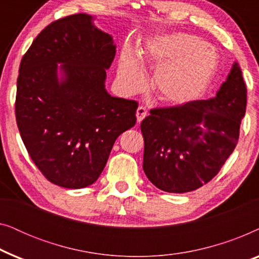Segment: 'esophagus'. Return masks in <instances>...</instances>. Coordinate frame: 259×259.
<instances>
[{"instance_id":"1","label":"esophagus","mask_w":259,"mask_h":259,"mask_svg":"<svg viewBox=\"0 0 259 259\" xmlns=\"http://www.w3.org/2000/svg\"><path fill=\"white\" fill-rule=\"evenodd\" d=\"M136 115H137L138 122H141L145 118H146V115H147V109L145 108L144 106H139V107H138V109H137Z\"/></svg>"}]
</instances>
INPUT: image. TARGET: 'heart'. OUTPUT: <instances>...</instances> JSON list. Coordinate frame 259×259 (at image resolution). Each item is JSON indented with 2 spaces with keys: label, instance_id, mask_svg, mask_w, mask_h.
I'll return each mask as SVG.
<instances>
[{
  "label": "heart",
  "instance_id": "obj_1",
  "mask_svg": "<svg viewBox=\"0 0 259 259\" xmlns=\"http://www.w3.org/2000/svg\"><path fill=\"white\" fill-rule=\"evenodd\" d=\"M143 65H154L152 90L168 104H185L197 99L214 75L218 55L210 45L187 34H171L155 37L141 49L139 55L132 48L121 53L118 67L119 86L133 94L145 86Z\"/></svg>",
  "mask_w": 259,
  "mask_h": 259
}]
</instances>
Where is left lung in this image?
I'll use <instances>...</instances> for the list:
<instances>
[{
	"mask_svg": "<svg viewBox=\"0 0 259 259\" xmlns=\"http://www.w3.org/2000/svg\"><path fill=\"white\" fill-rule=\"evenodd\" d=\"M245 109L246 86L237 62L215 98L151 109L140 126L148 180L172 193L207 184L235 150Z\"/></svg>",
	"mask_w": 259,
	"mask_h": 259,
	"instance_id": "8db88e82",
	"label": "left lung"
}]
</instances>
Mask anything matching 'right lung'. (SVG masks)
Segmentation results:
<instances>
[{
  "label": "right lung",
  "instance_id": "obj_1",
  "mask_svg": "<svg viewBox=\"0 0 259 259\" xmlns=\"http://www.w3.org/2000/svg\"><path fill=\"white\" fill-rule=\"evenodd\" d=\"M115 56L111 35L92 16L48 24L20 63L15 115L31 160L49 182L82 189L97 182L120 134L136 125L138 102L111 97L106 69ZM58 63L65 79L58 82Z\"/></svg>",
  "mask_w": 259,
  "mask_h": 259
}]
</instances>
